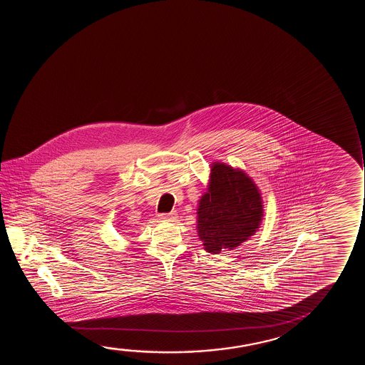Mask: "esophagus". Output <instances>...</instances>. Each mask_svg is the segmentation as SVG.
I'll return each mask as SVG.
<instances>
[{
  "label": "esophagus",
  "mask_w": 365,
  "mask_h": 365,
  "mask_svg": "<svg viewBox=\"0 0 365 365\" xmlns=\"http://www.w3.org/2000/svg\"><path fill=\"white\" fill-rule=\"evenodd\" d=\"M178 218V215L175 213V212H170V213H163V215H160V220H170V222H173V220H177Z\"/></svg>",
  "instance_id": "34e87169"
}]
</instances>
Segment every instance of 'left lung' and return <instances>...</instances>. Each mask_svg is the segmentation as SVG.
I'll use <instances>...</instances> for the list:
<instances>
[{
	"mask_svg": "<svg viewBox=\"0 0 365 365\" xmlns=\"http://www.w3.org/2000/svg\"><path fill=\"white\" fill-rule=\"evenodd\" d=\"M262 193L245 170L223 162L210 165L207 190L197 207V235L205 250L220 255L235 250L259 230Z\"/></svg>",
	"mask_w": 365,
	"mask_h": 365,
	"instance_id": "8db88e82",
	"label": "left lung"
}]
</instances>
